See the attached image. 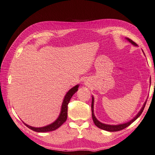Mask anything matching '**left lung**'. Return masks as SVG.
<instances>
[{
	"instance_id": "obj_1",
	"label": "left lung",
	"mask_w": 155,
	"mask_h": 155,
	"mask_svg": "<svg viewBox=\"0 0 155 155\" xmlns=\"http://www.w3.org/2000/svg\"><path fill=\"white\" fill-rule=\"evenodd\" d=\"M125 39L129 41V42L133 44V46H138V45L135 43L134 42L133 40H131L130 39L128 38H125ZM144 54V52H143ZM147 99L145 101V102L144 103V104L143 105V107L140 109V111H139V113H137V114L135 115V117H134L133 119H132L131 120H130L127 123H121V124H118V125H108V124H105V123H103L101 122H100L97 119V118L95 117V116L94 115V96L92 95V102H91V111H92V119H93V121H94L95 125L97 126L98 128L103 129V130H107V131H109V132H115V131H119V130H121L122 129H124L126 127H127L128 126H129L130 124H131L132 123H133L134 121H135V120L139 117V116L141 115V113H143L144 108H145V105H146V103H147Z\"/></svg>"
}]
</instances>
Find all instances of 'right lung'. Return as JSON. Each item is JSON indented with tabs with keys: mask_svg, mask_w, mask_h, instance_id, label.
<instances>
[{
	"mask_svg": "<svg viewBox=\"0 0 155 155\" xmlns=\"http://www.w3.org/2000/svg\"><path fill=\"white\" fill-rule=\"evenodd\" d=\"M79 86H80V85L79 84L75 85V86L71 88L70 90L66 93V94L64 98L62 104H61L60 115L53 123H51L50 124L46 126L42 127H32L27 125L24 122L23 123H25V125L26 127H28L29 129L38 133L52 131V130H54L57 129L58 128H59V127L61 125L64 124V123L66 121L67 117H68V105L69 104V102H70L72 96H73V95L75 94V93H76V91H78Z\"/></svg>",
	"mask_w": 155,
	"mask_h": 155,
	"instance_id": "obj_1",
	"label": "right lung"
}]
</instances>
